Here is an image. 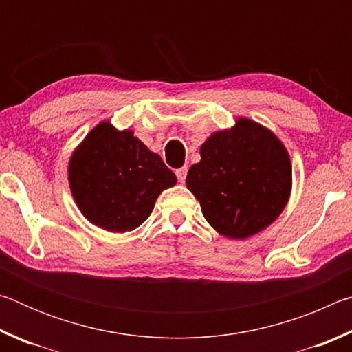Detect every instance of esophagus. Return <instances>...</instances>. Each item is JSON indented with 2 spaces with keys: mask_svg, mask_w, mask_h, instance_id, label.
<instances>
[{
  "mask_svg": "<svg viewBox=\"0 0 352 352\" xmlns=\"http://www.w3.org/2000/svg\"><path fill=\"white\" fill-rule=\"evenodd\" d=\"M186 174H188V168H186V166H183V168H178V169L175 170V175H177L178 182H180V183H183L184 180H186Z\"/></svg>",
  "mask_w": 352,
  "mask_h": 352,
  "instance_id": "esophagus-1",
  "label": "esophagus"
}]
</instances>
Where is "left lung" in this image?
I'll return each instance as SVG.
<instances>
[{
	"label": "left lung",
	"instance_id": "left-lung-1",
	"mask_svg": "<svg viewBox=\"0 0 352 352\" xmlns=\"http://www.w3.org/2000/svg\"><path fill=\"white\" fill-rule=\"evenodd\" d=\"M186 186L214 230L245 239L267 228L287 205L292 188L289 153L270 130L247 118L216 132L200 147Z\"/></svg>",
	"mask_w": 352,
	"mask_h": 352
}]
</instances>
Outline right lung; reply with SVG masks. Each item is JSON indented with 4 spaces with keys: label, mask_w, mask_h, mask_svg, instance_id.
Listing matches in <instances>:
<instances>
[{
    "label": "right lung",
    "mask_w": 352,
    "mask_h": 352,
    "mask_svg": "<svg viewBox=\"0 0 352 352\" xmlns=\"http://www.w3.org/2000/svg\"><path fill=\"white\" fill-rule=\"evenodd\" d=\"M68 180L83 216L111 233H126L151 216L155 200L177 177L133 132L100 122L74 151Z\"/></svg>",
    "instance_id": "1"
}]
</instances>
